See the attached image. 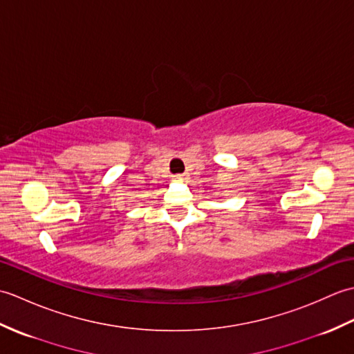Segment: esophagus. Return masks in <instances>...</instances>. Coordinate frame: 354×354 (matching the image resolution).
<instances>
[{"label": "esophagus", "mask_w": 354, "mask_h": 354, "mask_svg": "<svg viewBox=\"0 0 354 354\" xmlns=\"http://www.w3.org/2000/svg\"><path fill=\"white\" fill-rule=\"evenodd\" d=\"M173 179H175V181H178V183H183V181H185V176L184 175H178V176H175Z\"/></svg>", "instance_id": "obj_1"}]
</instances>
